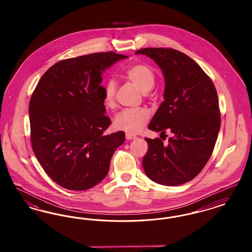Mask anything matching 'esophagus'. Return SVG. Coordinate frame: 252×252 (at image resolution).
<instances>
[{
	"instance_id": "34e87169",
	"label": "esophagus",
	"mask_w": 252,
	"mask_h": 252,
	"mask_svg": "<svg viewBox=\"0 0 252 252\" xmlns=\"http://www.w3.org/2000/svg\"><path fill=\"white\" fill-rule=\"evenodd\" d=\"M126 140H134V139H136V136L127 133V134H126Z\"/></svg>"
}]
</instances>
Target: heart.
I'll return each instance as SVG.
<instances>
[{
  "label": "heart",
  "mask_w": 252,
  "mask_h": 252,
  "mask_svg": "<svg viewBox=\"0 0 252 252\" xmlns=\"http://www.w3.org/2000/svg\"><path fill=\"white\" fill-rule=\"evenodd\" d=\"M124 76L136 85L144 94L152 90L155 84L156 76L151 67L144 63H137L126 68L123 72ZM117 84L115 80L108 79L104 86V102L106 106L113 107ZM150 114L146 108H126L118 113L114 119V125L117 129L136 134L141 131L149 120Z\"/></svg>",
  "instance_id": "b5f03b06"
}]
</instances>
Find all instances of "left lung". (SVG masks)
Returning a JSON list of instances; mask_svg holds the SVG:
<instances>
[{"instance_id":"1","label":"left lung","mask_w":252,"mask_h":252,"mask_svg":"<svg viewBox=\"0 0 252 252\" xmlns=\"http://www.w3.org/2000/svg\"><path fill=\"white\" fill-rule=\"evenodd\" d=\"M136 54L154 60L165 79L164 101L148 128L160 132V138L166 129L174 134L167 144L159 138L145 139L144 172L161 185L186 183L201 172L215 148L221 125L216 87L194 60L178 50L143 48Z\"/></svg>"}]
</instances>
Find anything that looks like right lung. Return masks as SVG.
Here are the masks:
<instances>
[{"mask_svg": "<svg viewBox=\"0 0 252 252\" xmlns=\"http://www.w3.org/2000/svg\"><path fill=\"white\" fill-rule=\"evenodd\" d=\"M126 56L95 53L60 60L41 76L29 104L30 137L37 160L61 187L83 191L108 175L125 132L106 135L102 73Z\"/></svg>", "mask_w": 252, "mask_h": 252, "instance_id": "1", "label": "right lung"}]
</instances>
